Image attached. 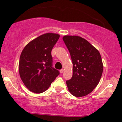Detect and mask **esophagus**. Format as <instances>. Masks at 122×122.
Instances as JSON below:
<instances>
[{"label":"esophagus","instance_id":"obj_1","mask_svg":"<svg viewBox=\"0 0 122 122\" xmlns=\"http://www.w3.org/2000/svg\"><path fill=\"white\" fill-rule=\"evenodd\" d=\"M60 73H62L63 72H64V69H61V70H60Z\"/></svg>","mask_w":122,"mask_h":122}]
</instances>
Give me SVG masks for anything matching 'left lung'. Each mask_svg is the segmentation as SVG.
<instances>
[{
	"instance_id": "obj_1",
	"label": "left lung",
	"mask_w": 122,
	"mask_h": 122,
	"mask_svg": "<svg viewBox=\"0 0 122 122\" xmlns=\"http://www.w3.org/2000/svg\"><path fill=\"white\" fill-rule=\"evenodd\" d=\"M73 63L72 78L66 80L68 90L76 97L90 93L99 84L103 65L99 51L89 42L79 36L62 38Z\"/></svg>"
}]
</instances>
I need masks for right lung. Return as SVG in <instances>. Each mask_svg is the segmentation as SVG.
I'll return each instance as SVG.
<instances>
[{"instance_id":"obj_1","label":"right lung","mask_w":122,"mask_h":122,"mask_svg":"<svg viewBox=\"0 0 122 122\" xmlns=\"http://www.w3.org/2000/svg\"><path fill=\"white\" fill-rule=\"evenodd\" d=\"M60 36L46 33L29 42L20 54L19 62L20 77L30 91L41 93L48 89L60 75L53 67L51 52Z\"/></svg>"}]
</instances>
